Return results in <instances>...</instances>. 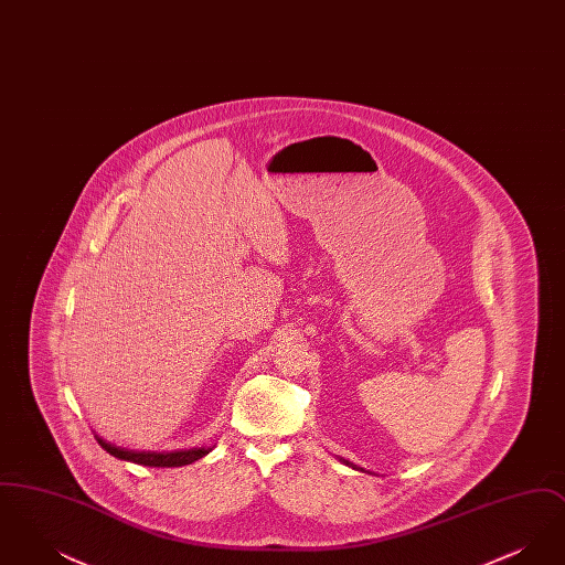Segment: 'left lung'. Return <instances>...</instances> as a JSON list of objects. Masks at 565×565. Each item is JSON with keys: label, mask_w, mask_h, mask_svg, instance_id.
I'll list each match as a JSON object with an SVG mask.
<instances>
[{"label": "left lung", "mask_w": 565, "mask_h": 565, "mask_svg": "<svg viewBox=\"0 0 565 565\" xmlns=\"http://www.w3.org/2000/svg\"><path fill=\"white\" fill-rule=\"evenodd\" d=\"M341 461H343V463H348V466H351V468H355V470H362V468H358V466H353V463H351V461H348V459H341Z\"/></svg>", "instance_id": "1"}]
</instances>
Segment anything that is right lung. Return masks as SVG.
Masks as SVG:
<instances>
[{
    "mask_svg": "<svg viewBox=\"0 0 565 565\" xmlns=\"http://www.w3.org/2000/svg\"><path fill=\"white\" fill-rule=\"evenodd\" d=\"M95 438L104 447V451H108L109 456L125 459V461H134L139 466H150V468L186 466V463H192V461H196V459H201V457H205L212 451V447H194V449H180V451H131V449H122V447L106 443L99 436H95Z\"/></svg>",
    "mask_w": 565,
    "mask_h": 565,
    "instance_id": "right-lung-1",
    "label": "right lung"
}]
</instances>
